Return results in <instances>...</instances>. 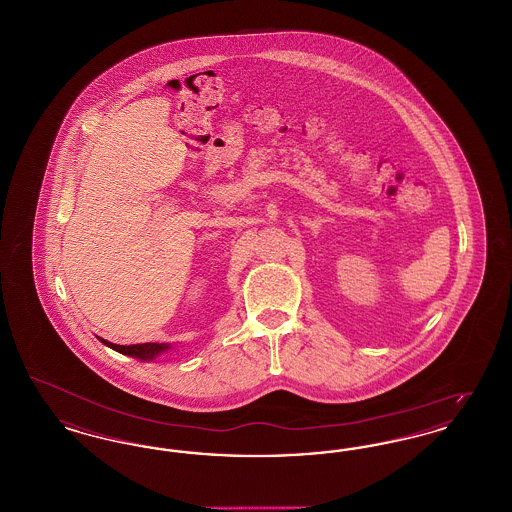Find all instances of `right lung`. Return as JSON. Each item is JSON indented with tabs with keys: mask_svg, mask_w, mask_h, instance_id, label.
I'll return each mask as SVG.
<instances>
[{
	"mask_svg": "<svg viewBox=\"0 0 512 512\" xmlns=\"http://www.w3.org/2000/svg\"><path fill=\"white\" fill-rule=\"evenodd\" d=\"M101 340V338H99ZM101 343H105L107 347L119 351L122 355H128V357H138V359H153L157 355H161L163 351L171 349V345L167 343H134V345H117V343H111V341L101 340Z\"/></svg>",
	"mask_w": 512,
	"mask_h": 512,
	"instance_id": "add662e5",
	"label": "right lung"
}]
</instances>
